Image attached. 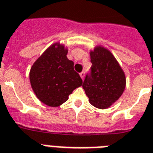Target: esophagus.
I'll return each mask as SVG.
<instances>
[{"label":"esophagus","mask_w":153,"mask_h":153,"mask_svg":"<svg viewBox=\"0 0 153 153\" xmlns=\"http://www.w3.org/2000/svg\"><path fill=\"white\" fill-rule=\"evenodd\" d=\"M80 77L82 79H84V77H85V71H82V72L80 73Z\"/></svg>","instance_id":"34e87169"}]
</instances>
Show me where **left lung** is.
<instances>
[{
    "instance_id": "left-lung-1",
    "label": "left lung",
    "mask_w": 153,
    "mask_h": 153,
    "mask_svg": "<svg viewBox=\"0 0 153 153\" xmlns=\"http://www.w3.org/2000/svg\"><path fill=\"white\" fill-rule=\"evenodd\" d=\"M91 73L86 75L82 88L93 106L106 109L123 93L126 76L112 53L102 46L90 51Z\"/></svg>"
}]
</instances>
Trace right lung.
Returning <instances> with one entry per match:
<instances>
[{
  "label": "right lung",
  "mask_w": 153,
  "mask_h": 153,
  "mask_svg": "<svg viewBox=\"0 0 153 153\" xmlns=\"http://www.w3.org/2000/svg\"><path fill=\"white\" fill-rule=\"evenodd\" d=\"M68 48L55 43L42 53L30 71V82L38 100L50 107H58L68 100L74 89L82 85L74 71V62L68 59Z\"/></svg>",
  "instance_id": "1"
}]
</instances>
